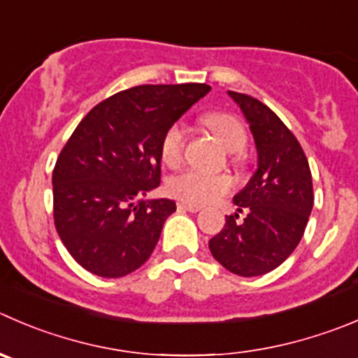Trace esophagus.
I'll use <instances>...</instances> for the list:
<instances>
[{
	"instance_id": "1",
	"label": "esophagus",
	"mask_w": 358,
	"mask_h": 358,
	"mask_svg": "<svg viewBox=\"0 0 358 358\" xmlns=\"http://www.w3.org/2000/svg\"><path fill=\"white\" fill-rule=\"evenodd\" d=\"M178 208H182V210H187V211H192V213H197V211L201 210V206H197V204H189V203H178Z\"/></svg>"
}]
</instances>
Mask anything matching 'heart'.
I'll use <instances>...</instances> for the list:
<instances>
[{
    "mask_svg": "<svg viewBox=\"0 0 358 358\" xmlns=\"http://www.w3.org/2000/svg\"><path fill=\"white\" fill-rule=\"evenodd\" d=\"M204 124L224 145L225 150L239 152L245 148L246 131L236 117L227 115V113H210L204 117ZM183 147H185V129L180 124H173L161 141L162 162L169 168L178 166L183 157ZM231 187V178L225 175H211L199 169H185L169 178L168 192L183 203L208 204L225 196Z\"/></svg>",
    "mask_w": 358,
    "mask_h": 358,
    "instance_id": "b5f03b06",
    "label": "heart"
}]
</instances>
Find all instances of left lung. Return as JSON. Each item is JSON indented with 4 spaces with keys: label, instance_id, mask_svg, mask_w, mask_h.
<instances>
[{
    "label": "left lung",
    "instance_id": "8db88e82",
    "mask_svg": "<svg viewBox=\"0 0 358 358\" xmlns=\"http://www.w3.org/2000/svg\"><path fill=\"white\" fill-rule=\"evenodd\" d=\"M252 131L257 169L232 197L239 215L210 239L211 255L227 271L260 276L289 259L299 245L313 208V183L308 159L289 127L255 98L227 91Z\"/></svg>",
    "mask_w": 358,
    "mask_h": 358
}]
</instances>
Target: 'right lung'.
Returning <instances> with one entry per match:
<instances>
[{
  "instance_id": "add662e5",
  "label": "right lung",
  "mask_w": 358,
  "mask_h": 358,
  "mask_svg": "<svg viewBox=\"0 0 358 358\" xmlns=\"http://www.w3.org/2000/svg\"><path fill=\"white\" fill-rule=\"evenodd\" d=\"M206 83L138 85L87 113L52 173L54 222L73 259L92 275L120 278L154 252L175 201L161 185L166 131L210 92Z\"/></svg>"
}]
</instances>
